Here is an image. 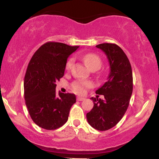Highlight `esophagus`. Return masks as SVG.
Returning a JSON list of instances; mask_svg holds the SVG:
<instances>
[{"mask_svg": "<svg viewBox=\"0 0 159 159\" xmlns=\"http://www.w3.org/2000/svg\"><path fill=\"white\" fill-rule=\"evenodd\" d=\"M85 99V98L81 97V96H78L77 97V101H84Z\"/></svg>", "mask_w": 159, "mask_h": 159, "instance_id": "esophagus-1", "label": "esophagus"}]
</instances>
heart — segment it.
Masks as SVG:
<instances>
[{"label": "heart", "instance_id": "1", "mask_svg": "<svg viewBox=\"0 0 159 159\" xmlns=\"http://www.w3.org/2000/svg\"><path fill=\"white\" fill-rule=\"evenodd\" d=\"M83 60L84 61L85 64L89 69H98L102 66V60L97 54L94 53H88L83 56ZM74 60L72 58L69 59L67 61L66 68V69H70L73 65ZM93 86V83L90 81H76L72 83V88L75 93L78 94H82L85 92V90L89 87H91Z\"/></svg>", "mask_w": 159, "mask_h": 159}]
</instances>
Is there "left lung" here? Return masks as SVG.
I'll return each mask as SVG.
<instances>
[{"instance_id": "obj_1", "label": "left lung", "mask_w": 159, "mask_h": 159, "mask_svg": "<svg viewBox=\"0 0 159 159\" xmlns=\"http://www.w3.org/2000/svg\"><path fill=\"white\" fill-rule=\"evenodd\" d=\"M96 48L106 54L110 73L107 81L96 91L105 98H91L94 105L87 114V119L95 129L106 131L119 123L127 111L133 90L132 70L126 54L117 45L102 43Z\"/></svg>"}]
</instances>
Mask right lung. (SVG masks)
Segmentation results:
<instances>
[{"label":"right lung","mask_w":159,"mask_h":159,"mask_svg":"<svg viewBox=\"0 0 159 159\" xmlns=\"http://www.w3.org/2000/svg\"><path fill=\"white\" fill-rule=\"evenodd\" d=\"M79 46L48 42L34 53L24 81L25 104L38 126L54 130L68 120L75 95L56 93V82L64 75L67 59Z\"/></svg>","instance_id":"1"}]
</instances>
